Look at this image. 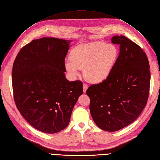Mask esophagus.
Returning a JSON list of instances; mask_svg holds the SVG:
<instances>
[{
    "label": "esophagus",
    "instance_id": "1",
    "mask_svg": "<svg viewBox=\"0 0 160 160\" xmlns=\"http://www.w3.org/2000/svg\"><path fill=\"white\" fill-rule=\"evenodd\" d=\"M82 89H83V92H85L87 91V89H88V85L87 84H83L82 85Z\"/></svg>",
    "mask_w": 160,
    "mask_h": 160
}]
</instances>
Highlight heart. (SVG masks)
<instances>
[{"label": "heart", "mask_w": 160, "mask_h": 160, "mask_svg": "<svg viewBox=\"0 0 160 160\" xmlns=\"http://www.w3.org/2000/svg\"><path fill=\"white\" fill-rule=\"evenodd\" d=\"M118 52L114 45L97 42L78 46L70 53V61L65 62V68L73 78L79 75L83 69L85 78L92 83L107 80L114 68Z\"/></svg>", "instance_id": "b5f03b06"}]
</instances>
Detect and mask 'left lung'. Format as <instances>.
I'll return each mask as SVG.
<instances>
[{"mask_svg": "<svg viewBox=\"0 0 160 160\" xmlns=\"http://www.w3.org/2000/svg\"><path fill=\"white\" fill-rule=\"evenodd\" d=\"M120 46L117 63L108 78L90 86V112L98 128L116 132L132 123L144 108L149 95L150 71L144 52L123 36L111 39Z\"/></svg>", "mask_w": 160, "mask_h": 160, "instance_id": "left-lung-1", "label": "left lung"}]
</instances>
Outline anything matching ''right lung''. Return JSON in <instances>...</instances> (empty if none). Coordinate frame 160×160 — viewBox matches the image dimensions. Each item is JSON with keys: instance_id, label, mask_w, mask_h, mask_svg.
Listing matches in <instances>:
<instances>
[{"instance_id": "obj_1", "label": "right lung", "mask_w": 160, "mask_h": 160, "mask_svg": "<svg viewBox=\"0 0 160 160\" xmlns=\"http://www.w3.org/2000/svg\"><path fill=\"white\" fill-rule=\"evenodd\" d=\"M71 42L46 37L34 40L14 60L12 82L16 107L42 132L55 134L67 127L82 94V82L69 81L65 75Z\"/></svg>"}]
</instances>
